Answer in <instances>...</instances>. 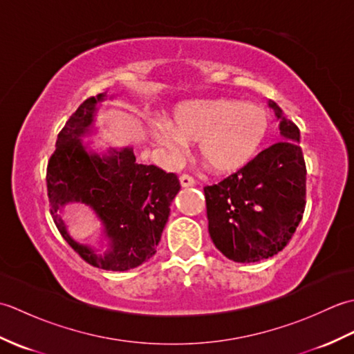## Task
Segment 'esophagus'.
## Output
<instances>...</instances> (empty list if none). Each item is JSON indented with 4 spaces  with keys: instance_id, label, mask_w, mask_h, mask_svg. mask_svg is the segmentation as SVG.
<instances>
[{
    "instance_id": "34e87169",
    "label": "esophagus",
    "mask_w": 354,
    "mask_h": 354,
    "mask_svg": "<svg viewBox=\"0 0 354 354\" xmlns=\"http://www.w3.org/2000/svg\"><path fill=\"white\" fill-rule=\"evenodd\" d=\"M179 183H181L183 187H193L194 179L190 175H181L179 176Z\"/></svg>"
}]
</instances>
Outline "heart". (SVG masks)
Returning a JSON list of instances; mask_svg holds the SVG:
<instances>
[{
  "instance_id": "obj_1",
  "label": "heart",
  "mask_w": 354,
  "mask_h": 354,
  "mask_svg": "<svg viewBox=\"0 0 354 354\" xmlns=\"http://www.w3.org/2000/svg\"><path fill=\"white\" fill-rule=\"evenodd\" d=\"M149 133L170 162H181L190 142L217 173H234L250 164L265 142L269 112L255 103L234 99H205L181 103L175 122L162 115L149 118Z\"/></svg>"
}]
</instances>
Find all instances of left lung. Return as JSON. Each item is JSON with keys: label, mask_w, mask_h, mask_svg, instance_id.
<instances>
[{"label": "left lung", "mask_w": 354, "mask_h": 354, "mask_svg": "<svg viewBox=\"0 0 354 354\" xmlns=\"http://www.w3.org/2000/svg\"><path fill=\"white\" fill-rule=\"evenodd\" d=\"M268 106L280 120V141L232 173L207 185L208 231L225 257L255 263L288 245L306 207V162L299 129L272 100Z\"/></svg>", "instance_id": "1"}]
</instances>
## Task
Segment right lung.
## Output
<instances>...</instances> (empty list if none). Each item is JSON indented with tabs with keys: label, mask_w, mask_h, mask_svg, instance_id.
<instances>
[{
	"label": "right lung",
	"mask_w": 354,
	"mask_h": 354,
	"mask_svg": "<svg viewBox=\"0 0 354 354\" xmlns=\"http://www.w3.org/2000/svg\"><path fill=\"white\" fill-rule=\"evenodd\" d=\"M108 99L114 95L89 97L59 132L47 167V190L53 221L73 250L89 265L123 272L155 255L181 185L175 173L137 162L129 146L99 153L84 141L95 131L97 104ZM68 203H82L96 214L104 228L103 252L69 236L60 214Z\"/></svg>",
	"instance_id": "1"
}]
</instances>
